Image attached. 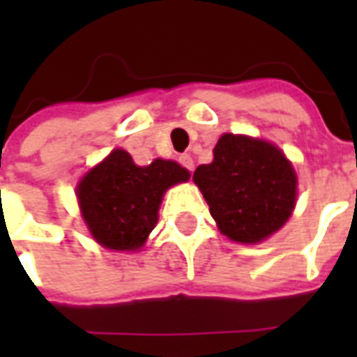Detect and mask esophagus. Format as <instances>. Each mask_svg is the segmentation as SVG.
Returning <instances> with one entry per match:
<instances>
[{"label":"esophagus","instance_id":"esophagus-1","mask_svg":"<svg viewBox=\"0 0 357 357\" xmlns=\"http://www.w3.org/2000/svg\"><path fill=\"white\" fill-rule=\"evenodd\" d=\"M179 165L183 168H187L189 172H192V168H195V161H192V157L187 155V153H183V155H179Z\"/></svg>","mask_w":357,"mask_h":357}]
</instances>
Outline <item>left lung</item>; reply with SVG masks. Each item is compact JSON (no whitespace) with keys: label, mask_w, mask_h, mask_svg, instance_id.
<instances>
[{"label":"left lung","mask_w":357,"mask_h":357,"mask_svg":"<svg viewBox=\"0 0 357 357\" xmlns=\"http://www.w3.org/2000/svg\"><path fill=\"white\" fill-rule=\"evenodd\" d=\"M211 165L196 168L195 183L226 237L259 243L291 217L296 176L276 146L250 137L222 135Z\"/></svg>","instance_id":"obj_1"}]
</instances>
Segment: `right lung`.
<instances>
[{"label": "right lung", "mask_w": 357, "mask_h": 357, "mask_svg": "<svg viewBox=\"0 0 357 357\" xmlns=\"http://www.w3.org/2000/svg\"><path fill=\"white\" fill-rule=\"evenodd\" d=\"M187 179L178 162L157 159L137 167L128 151L114 150L77 187L92 237L111 250L140 248L155 228L162 192Z\"/></svg>", "instance_id": "1"}]
</instances>
